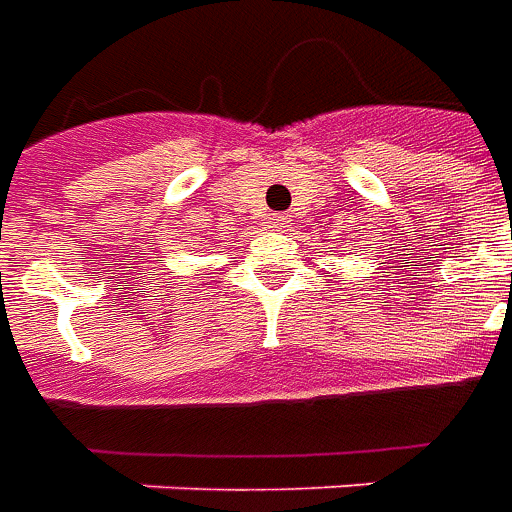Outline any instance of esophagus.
<instances>
[{
	"label": "esophagus",
	"instance_id": "34e87169",
	"mask_svg": "<svg viewBox=\"0 0 512 512\" xmlns=\"http://www.w3.org/2000/svg\"><path fill=\"white\" fill-rule=\"evenodd\" d=\"M285 224H288V219H285V216H268L266 219L268 230H282Z\"/></svg>",
	"mask_w": 512,
	"mask_h": 512
}]
</instances>
